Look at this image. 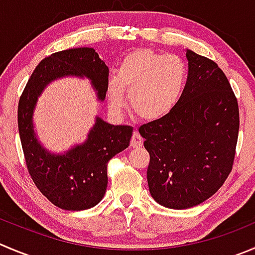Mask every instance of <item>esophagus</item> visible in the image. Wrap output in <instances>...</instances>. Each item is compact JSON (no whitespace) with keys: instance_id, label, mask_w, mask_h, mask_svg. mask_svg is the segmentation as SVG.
I'll return each instance as SVG.
<instances>
[{"instance_id":"esophagus-1","label":"esophagus","mask_w":255,"mask_h":255,"mask_svg":"<svg viewBox=\"0 0 255 255\" xmlns=\"http://www.w3.org/2000/svg\"><path fill=\"white\" fill-rule=\"evenodd\" d=\"M143 145V138L138 134L137 132L133 133L132 139H130V147L133 148H139Z\"/></svg>"}]
</instances>
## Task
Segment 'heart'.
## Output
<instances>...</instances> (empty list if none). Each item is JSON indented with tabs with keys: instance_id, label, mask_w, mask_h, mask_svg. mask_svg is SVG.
I'll return each instance as SVG.
<instances>
[{
	"instance_id": "b5f03b06",
	"label": "heart",
	"mask_w": 255,
	"mask_h": 255,
	"mask_svg": "<svg viewBox=\"0 0 255 255\" xmlns=\"http://www.w3.org/2000/svg\"><path fill=\"white\" fill-rule=\"evenodd\" d=\"M187 66L180 57L149 48L128 52L116 77L108 82V102L113 111L129 107L140 120L155 122L167 117L179 102L187 82Z\"/></svg>"
}]
</instances>
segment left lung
<instances>
[{
    "label": "left lung",
    "mask_w": 255,
    "mask_h": 255,
    "mask_svg": "<svg viewBox=\"0 0 255 255\" xmlns=\"http://www.w3.org/2000/svg\"><path fill=\"white\" fill-rule=\"evenodd\" d=\"M188 78L174 110L139 127L149 153L147 180L155 202L172 209L198 206L233 168L238 101L216 62L187 49Z\"/></svg>",
    "instance_id": "obj_1"
}]
</instances>
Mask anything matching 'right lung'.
<instances>
[{"label":"right lung","instance_id":"1","mask_svg":"<svg viewBox=\"0 0 255 255\" xmlns=\"http://www.w3.org/2000/svg\"><path fill=\"white\" fill-rule=\"evenodd\" d=\"M65 76L91 80L101 101L108 90V67L90 47L59 51L38 63L18 102V130L27 169L39 192L51 203L65 211L95 207L107 189V164L129 145V126H112L100 117L83 144L65 154L47 152L37 140L32 115L42 91L51 81Z\"/></svg>","mask_w":255,"mask_h":255}]
</instances>
